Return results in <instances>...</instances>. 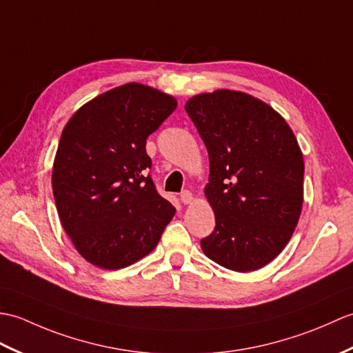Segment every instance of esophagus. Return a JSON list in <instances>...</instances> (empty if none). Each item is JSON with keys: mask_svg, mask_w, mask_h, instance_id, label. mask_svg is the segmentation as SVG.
Wrapping results in <instances>:
<instances>
[{"mask_svg": "<svg viewBox=\"0 0 353 353\" xmlns=\"http://www.w3.org/2000/svg\"><path fill=\"white\" fill-rule=\"evenodd\" d=\"M179 199H181L184 205H187V203L193 202V194L189 190H184V192H181V194H179Z\"/></svg>", "mask_w": 353, "mask_h": 353, "instance_id": "esophagus-1", "label": "esophagus"}]
</instances>
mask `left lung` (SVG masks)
<instances>
[{
  "instance_id": "obj_1",
  "label": "left lung",
  "mask_w": 353,
  "mask_h": 353,
  "mask_svg": "<svg viewBox=\"0 0 353 353\" xmlns=\"http://www.w3.org/2000/svg\"><path fill=\"white\" fill-rule=\"evenodd\" d=\"M185 112L210 159L205 196L216 228L201 240L203 254L234 272L261 269L301 216L305 166L293 131L270 105L236 90L201 93Z\"/></svg>"
}]
</instances>
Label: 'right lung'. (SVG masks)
<instances>
[{
    "mask_svg": "<svg viewBox=\"0 0 353 353\" xmlns=\"http://www.w3.org/2000/svg\"><path fill=\"white\" fill-rule=\"evenodd\" d=\"M176 99L139 83L93 98L68 121L52 166L63 230L84 260L127 268L155 249L175 214L157 192L146 139Z\"/></svg>",
    "mask_w": 353,
    "mask_h": 353,
    "instance_id": "1",
    "label": "right lung"
}]
</instances>
